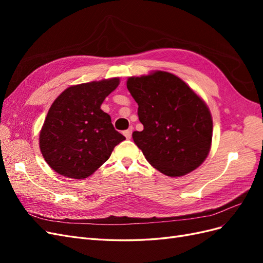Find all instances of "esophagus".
Segmentation results:
<instances>
[{
	"mask_svg": "<svg viewBox=\"0 0 263 263\" xmlns=\"http://www.w3.org/2000/svg\"><path fill=\"white\" fill-rule=\"evenodd\" d=\"M132 133H133V127H129L128 129L124 130V135H125V137H126L127 139H129V138L132 137Z\"/></svg>",
	"mask_w": 263,
	"mask_h": 263,
	"instance_id": "obj_1",
	"label": "esophagus"
}]
</instances>
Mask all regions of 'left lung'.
<instances>
[{
    "mask_svg": "<svg viewBox=\"0 0 263 263\" xmlns=\"http://www.w3.org/2000/svg\"><path fill=\"white\" fill-rule=\"evenodd\" d=\"M127 89L144 125L133 139L147 161L169 177L184 176L202 164L211 148L213 122L193 90L163 71L129 78Z\"/></svg>",
    "mask_w": 263,
    "mask_h": 263,
    "instance_id": "obj_1",
    "label": "left lung"
}]
</instances>
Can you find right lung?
I'll return each instance as SVG.
<instances>
[{"label":"right lung","instance_id":"right-lung-1","mask_svg":"<svg viewBox=\"0 0 263 263\" xmlns=\"http://www.w3.org/2000/svg\"><path fill=\"white\" fill-rule=\"evenodd\" d=\"M119 79L68 87L54 100L39 136L46 162L71 179L90 177L109 158L125 137L115 130L101 104Z\"/></svg>","mask_w":263,"mask_h":263}]
</instances>
